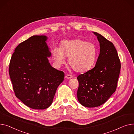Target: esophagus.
I'll return each instance as SVG.
<instances>
[{
    "label": "esophagus",
    "instance_id": "esophagus-1",
    "mask_svg": "<svg viewBox=\"0 0 134 134\" xmlns=\"http://www.w3.org/2000/svg\"><path fill=\"white\" fill-rule=\"evenodd\" d=\"M72 78V76L70 75L69 74H66L65 76V78L66 79H70V78Z\"/></svg>",
    "mask_w": 134,
    "mask_h": 134
}]
</instances>
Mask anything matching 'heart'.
I'll list each match as a JSON object with an SVG mask.
<instances>
[{
    "label": "heart",
    "instance_id": "heart-1",
    "mask_svg": "<svg viewBox=\"0 0 134 134\" xmlns=\"http://www.w3.org/2000/svg\"><path fill=\"white\" fill-rule=\"evenodd\" d=\"M54 60L59 64L69 57L70 66L78 72H83L90 69L97 57V50L93 43L83 39L65 40L60 44V48L55 47L52 51Z\"/></svg>",
    "mask_w": 134,
    "mask_h": 134
}]
</instances>
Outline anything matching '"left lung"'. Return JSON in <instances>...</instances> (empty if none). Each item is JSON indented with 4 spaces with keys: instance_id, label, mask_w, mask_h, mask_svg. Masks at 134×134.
Returning <instances> with one entry per match:
<instances>
[{
    "instance_id": "left-lung-1",
    "label": "left lung",
    "mask_w": 134,
    "mask_h": 134,
    "mask_svg": "<svg viewBox=\"0 0 134 134\" xmlns=\"http://www.w3.org/2000/svg\"><path fill=\"white\" fill-rule=\"evenodd\" d=\"M99 43L100 52L95 66L77 78L79 82L77 98L84 107L100 106L115 92L121 62L113 43L93 32Z\"/></svg>"
}]
</instances>
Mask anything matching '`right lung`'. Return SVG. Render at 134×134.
Here are the masks:
<instances>
[{
    "label": "right lung",
    "instance_id": "add662e5",
    "mask_svg": "<svg viewBox=\"0 0 134 134\" xmlns=\"http://www.w3.org/2000/svg\"><path fill=\"white\" fill-rule=\"evenodd\" d=\"M45 36H33L15 49L9 72L15 95L26 106L42 110L49 108L64 73L53 68Z\"/></svg>",
    "mask_w": 134,
    "mask_h": 134
}]
</instances>
